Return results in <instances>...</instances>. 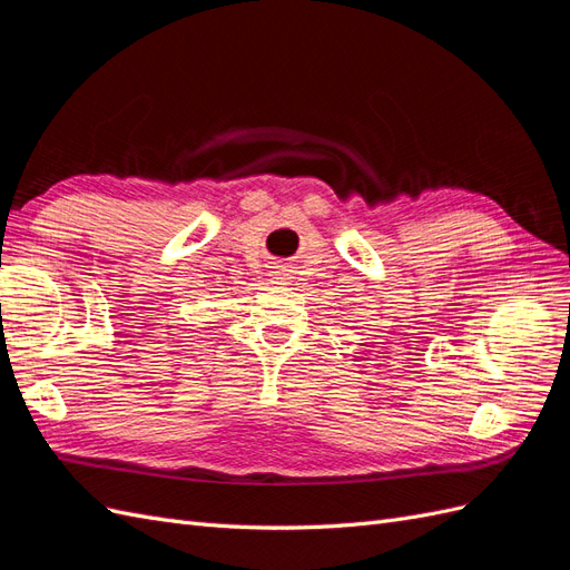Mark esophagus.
I'll use <instances>...</instances> for the list:
<instances>
[{"label": "esophagus", "instance_id": "obj_1", "mask_svg": "<svg viewBox=\"0 0 570 570\" xmlns=\"http://www.w3.org/2000/svg\"><path fill=\"white\" fill-rule=\"evenodd\" d=\"M268 275H271L273 285H289L292 278H295V271H292V266H287L283 262H273Z\"/></svg>", "mask_w": 570, "mask_h": 570}]
</instances>
